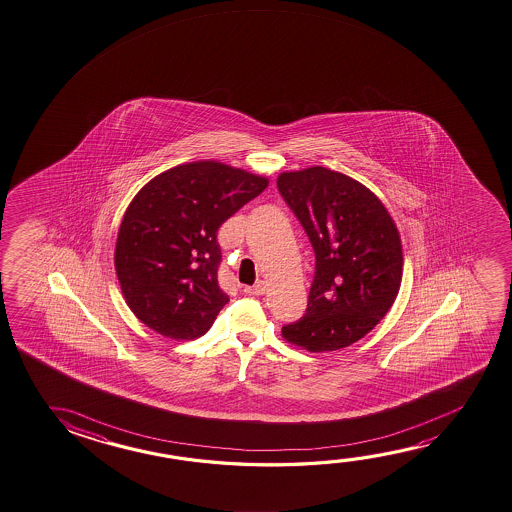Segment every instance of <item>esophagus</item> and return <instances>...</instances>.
<instances>
[{
	"label": "esophagus",
	"mask_w": 512,
	"mask_h": 512,
	"mask_svg": "<svg viewBox=\"0 0 512 512\" xmlns=\"http://www.w3.org/2000/svg\"><path fill=\"white\" fill-rule=\"evenodd\" d=\"M264 291H266V284L262 280H259L257 284L246 285L243 289V293L248 296H260V294H264Z\"/></svg>",
	"instance_id": "obj_1"
}]
</instances>
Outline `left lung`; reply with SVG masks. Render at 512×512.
Masks as SVG:
<instances>
[{"label":"left lung","instance_id":"obj_1","mask_svg":"<svg viewBox=\"0 0 512 512\" xmlns=\"http://www.w3.org/2000/svg\"><path fill=\"white\" fill-rule=\"evenodd\" d=\"M277 187L316 255L307 310L282 336L309 352L341 350L391 309L402 282L400 234L377 196L343 173H282Z\"/></svg>","mask_w":512,"mask_h":512}]
</instances>
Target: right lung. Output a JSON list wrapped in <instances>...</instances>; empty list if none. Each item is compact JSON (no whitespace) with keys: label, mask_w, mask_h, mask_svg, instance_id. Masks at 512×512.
Wrapping results in <instances>:
<instances>
[{"label":"right lung","mask_w":512,"mask_h":512,"mask_svg":"<svg viewBox=\"0 0 512 512\" xmlns=\"http://www.w3.org/2000/svg\"><path fill=\"white\" fill-rule=\"evenodd\" d=\"M268 178L205 160L155 176L128 205L116 243L126 303L171 339L203 336L228 303L218 284V230Z\"/></svg>","instance_id":"add662e5"}]
</instances>
